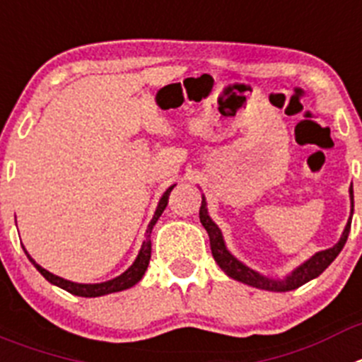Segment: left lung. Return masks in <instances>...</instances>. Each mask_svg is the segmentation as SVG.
<instances>
[{
  "label": "left lung",
  "mask_w": 362,
  "mask_h": 362,
  "mask_svg": "<svg viewBox=\"0 0 362 362\" xmlns=\"http://www.w3.org/2000/svg\"><path fill=\"white\" fill-rule=\"evenodd\" d=\"M350 199H352V214H354V190L350 188ZM199 218L203 222L204 230L208 231V237H210V247H211V255H214L215 262L218 264L224 273L228 274L233 280L242 281V284L251 285V287H257V289H264V291H273V293H285V291H293L301 287L307 281L314 280V278L320 276L325 269H327L328 265L332 264L336 260L337 255L341 253L343 246L346 244L348 233H350V224H352V215L348 218L346 228H344L343 235H341L339 242H337L334 247H328L325 251H317L314 257H310L309 260L303 262L300 267L293 271L289 276H285L284 280H273V278L262 276L260 273L253 271L251 267L242 264L240 260L233 257V255L228 251L226 244H224V238H222L221 230L215 224L214 221L208 215V208H206V199L203 197V203H201V210H199Z\"/></svg>",
  "instance_id": "left-lung-1"
}]
</instances>
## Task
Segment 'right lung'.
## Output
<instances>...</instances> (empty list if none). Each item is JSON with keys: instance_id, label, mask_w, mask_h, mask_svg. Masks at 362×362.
<instances>
[{"instance_id": "1", "label": "right lung", "mask_w": 362, "mask_h": 362, "mask_svg": "<svg viewBox=\"0 0 362 362\" xmlns=\"http://www.w3.org/2000/svg\"><path fill=\"white\" fill-rule=\"evenodd\" d=\"M175 185H172L170 188H167V192L163 194V197L159 199L158 203V208H156L154 211V217H152V221L148 222V228H147V235H145V240L144 244H141V250L140 253H138V257H136L134 264L129 267L125 273H122L120 276L112 278V280L109 281H102V284H75V281H69V280H64V278L57 276V274L49 273V271H46L45 267H41L39 264H35V260L28 255V251L25 250L26 257H28V260L32 262V264L35 265V269L39 271V273L42 274V276L46 278V280L49 281V284L57 285V287H61V289L68 291V293L75 294V296H84V298H97V296H104V294H111V293H120V291H125L129 289V287H132V285H136L138 281L144 278L145 271H147L148 267V260H151V233H152V228H154V224L158 222V218L161 217V214H163V210L167 208L168 204V195H170L172 188H174Z\"/></svg>"}]
</instances>
